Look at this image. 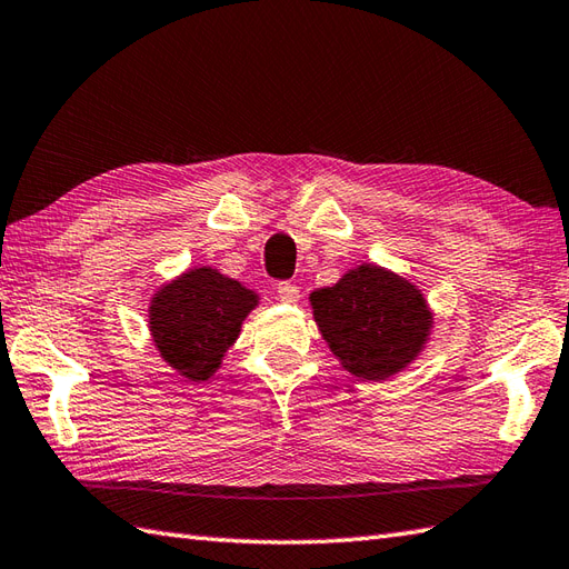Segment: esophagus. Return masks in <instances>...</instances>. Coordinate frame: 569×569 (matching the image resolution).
<instances>
[{
    "instance_id": "esophagus-1",
    "label": "esophagus",
    "mask_w": 569,
    "mask_h": 569,
    "mask_svg": "<svg viewBox=\"0 0 569 569\" xmlns=\"http://www.w3.org/2000/svg\"><path fill=\"white\" fill-rule=\"evenodd\" d=\"M277 297L287 305H295V301H299V287L292 282H280L277 284Z\"/></svg>"
}]
</instances>
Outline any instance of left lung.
I'll list each match as a JSON object with an SVG mask.
<instances>
[{"instance_id": "8db88e82", "label": "left lung", "mask_w": 569, "mask_h": 569, "mask_svg": "<svg viewBox=\"0 0 569 569\" xmlns=\"http://www.w3.org/2000/svg\"><path fill=\"white\" fill-rule=\"evenodd\" d=\"M313 321L340 365L356 377L382 382L419 358L433 313L421 289L403 277L362 262L333 287L309 297Z\"/></svg>"}]
</instances>
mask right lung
Returning <instances> with one entry per match:
<instances>
[{"label":"right lung","instance_id":"add662e5","mask_svg":"<svg viewBox=\"0 0 569 569\" xmlns=\"http://www.w3.org/2000/svg\"><path fill=\"white\" fill-rule=\"evenodd\" d=\"M258 295L211 268L182 272L150 299V336L172 370L204 382L221 368Z\"/></svg>","mask_w":569,"mask_h":569}]
</instances>
